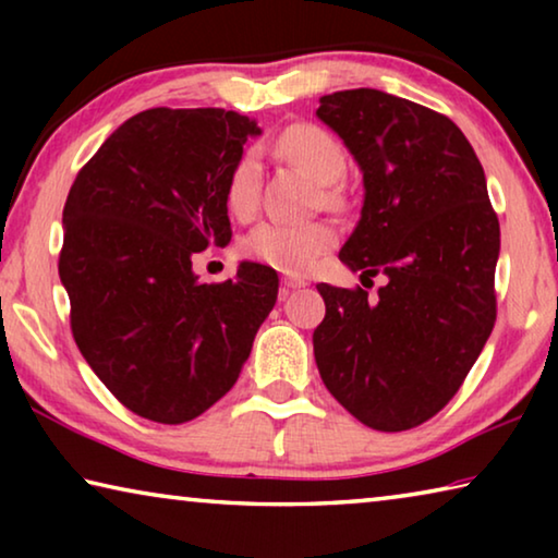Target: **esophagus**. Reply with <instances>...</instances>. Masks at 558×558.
Listing matches in <instances>:
<instances>
[{
	"instance_id": "esophagus-1",
	"label": "esophagus",
	"mask_w": 558,
	"mask_h": 558,
	"mask_svg": "<svg viewBox=\"0 0 558 558\" xmlns=\"http://www.w3.org/2000/svg\"><path fill=\"white\" fill-rule=\"evenodd\" d=\"M282 286H286L288 290H295V288H305L307 280L298 278V276H286V278H282Z\"/></svg>"
}]
</instances>
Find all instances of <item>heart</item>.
Listing matches in <instances>:
<instances>
[{"mask_svg": "<svg viewBox=\"0 0 558 558\" xmlns=\"http://www.w3.org/2000/svg\"><path fill=\"white\" fill-rule=\"evenodd\" d=\"M272 153L295 165L315 182L325 184L327 206H342L344 192L337 182L347 169V155L339 140L313 122H295L272 140ZM260 199V167L253 153H243L226 179V204L233 216L248 219L256 214ZM337 243V231L329 223H282L268 221L253 229L243 248L251 258L282 272H305L327 248Z\"/></svg>", "mask_w": 558, "mask_h": 558, "instance_id": "b5f03b06", "label": "heart"}]
</instances>
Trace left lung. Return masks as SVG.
I'll return each instance as SVG.
<instances>
[{
  "label": "left lung",
  "instance_id": "obj_1",
  "mask_svg": "<svg viewBox=\"0 0 558 558\" xmlns=\"http://www.w3.org/2000/svg\"><path fill=\"white\" fill-rule=\"evenodd\" d=\"M317 118L364 174L339 260L389 278L376 298L319 282L317 369L364 426L409 430L458 393L497 319L499 221L483 165L450 118L384 90L323 96Z\"/></svg>",
  "mask_w": 558,
  "mask_h": 558
}]
</instances>
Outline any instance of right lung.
I'll return each mask as SVG.
<instances>
[{
	"label": "right lung",
	"mask_w": 558,
	"mask_h": 558,
	"mask_svg": "<svg viewBox=\"0 0 558 558\" xmlns=\"http://www.w3.org/2000/svg\"><path fill=\"white\" fill-rule=\"evenodd\" d=\"M256 120L153 108L112 132L63 206L59 276L71 332L108 391L155 423H186L239 379L278 276L241 263L202 282L192 256L231 241L226 179Z\"/></svg>",
	"instance_id": "1"
}]
</instances>
